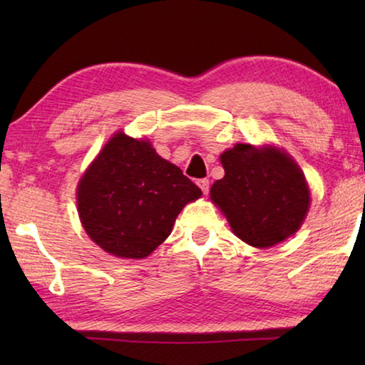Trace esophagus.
<instances>
[{"label":"esophagus","instance_id":"obj_1","mask_svg":"<svg viewBox=\"0 0 365 365\" xmlns=\"http://www.w3.org/2000/svg\"><path fill=\"white\" fill-rule=\"evenodd\" d=\"M197 187L201 188L202 193L207 195L209 193V180H207V178H201V180H197Z\"/></svg>","mask_w":365,"mask_h":365}]
</instances>
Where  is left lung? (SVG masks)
Here are the masks:
<instances>
[{
  "mask_svg": "<svg viewBox=\"0 0 365 365\" xmlns=\"http://www.w3.org/2000/svg\"><path fill=\"white\" fill-rule=\"evenodd\" d=\"M225 175L214 182L211 200L232 232L255 248H270L299 230L311 206L306 177L277 146L237 143L220 154Z\"/></svg>",
  "mask_w": 365,
  "mask_h": 365,
  "instance_id": "1",
  "label": "left lung"
}]
</instances>
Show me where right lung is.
<instances>
[{"instance_id": "obj_1", "label": "right lung", "mask_w": 365, "mask_h": 365, "mask_svg": "<svg viewBox=\"0 0 365 365\" xmlns=\"http://www.w3.org/2000/svg\"><path fill=\"white\" fill-rule=\"evenodd\" d=\"M201 195L150 141L117 132L80 178L77 206L86 235L100 248L115 257L143 259Z\"/></svg>"}]
</instances>
